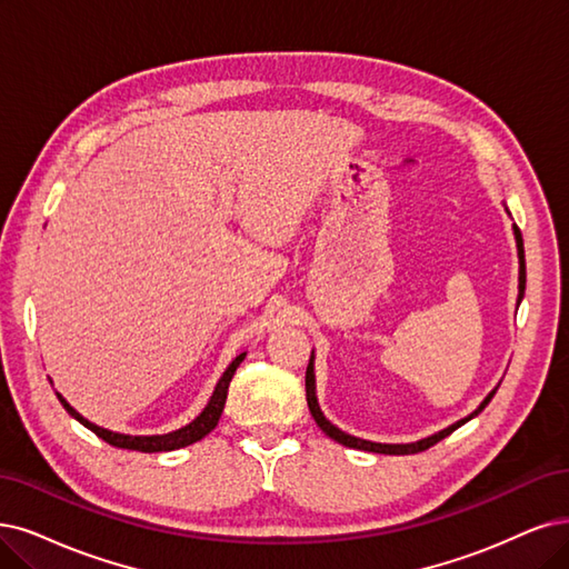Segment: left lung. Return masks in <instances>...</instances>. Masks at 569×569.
Instances as JSON below:
<instances>
[{
  "label": "left lung",
  "instance_id": "left-lung-1",
  "mask_svg": "<svg viewBox=\"0 0 569 569\" xmlns=\"http://www.w3.org/2000/svg\"><path fill=\"white\" fill-rule=\"evenodd\" d=\"M513 234H516V246H518V262H520V273H518V305L525 296V248H522V237H520V229L513 224ZM305 385H307V406L311 410V417L317 419V425L332 438L338 440V443L347 446V448H356V450H368V452H380V455H415V452H422V450H429L431 446H436L438 440H443L446 436H450L457 427H461L465 422H469V419H473L478 412H482V408H486L490 401H492V393H488L486 401H482L478 406L476 412H471L467 419H459L457 425L438 431L429 438H422L417 440V443H396V446H389V443H372V440H363V438H356L351 433H345L342 429L335 427L330 419H326V415L321 412L319 408V401H317V380H313V351H311V359H309V366H307V377H305Z\"/></svg>",
  "mask_w": 569,
  "mask_h": 569
}]
</instances>
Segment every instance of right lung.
I'll use <instances>...</instances> for the list:
<instances>
[{
    "instance_id": "right-lung-1",
    "label": "right lung",
    "mask_w": 569,
    "mask_h": 569,
    "mask_svg": "<svg viewBox=\"0 0 569 569\" xmlns=\"http://www.w3.org/2000/svg\"><path fill=\"white\" fill-rule=\"evenodd\" d=\"M246 359V353H239L234 361L229 363V368L222 372L220 382L216 385V391L213 396H210L208 406L203 408V412L192 419L187 427L178 429V431H171V433H159V436H129V433H117V431H110V429H102L93 422H89L87 417L79 415L66 398H62L58 393V401L62 403V408H66L79 425H83L87 429H91L96 436H100L104 443H110L114 448H123V450H138V452H168V450H178V448H187L197 443V440H201L203 436H208L210 431H213L218 427V419L222 415V408H224V401H227V389H229V382L231 377H234L237 368L241 366V361Z\"/></svg>"
}]
</instances>
